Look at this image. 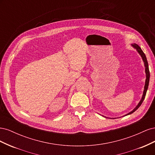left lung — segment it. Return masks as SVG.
I'll return each mask as SVG.
<instances>
[{"mask_svg":"<svg viewBox=\"0 0 155 155\" xmlns=\"http://www.w3.org/2000/svg\"><path fill=\"white\" fill-rule=\"evenodd\" d=\"M131 46H132L134 48H135L136 50H137L138 52L139 53V54H140V55H141V57H142V58L143 61L144 62L145 72V74H146V79H145V86H144V91H143V95H142L141 100L140 101V102L138 103V104L137 105V106L132 111H130V112H129L128 114H125V116H127V115H129V114H130L133 113V112H134V111L137 110L138 109V108L140 107V106L142 105L143 101L144 99H145V95H146V92H147V91L148 86H149V78H150V73H149V65H148V63H147V61L146 56H145V54L143 53V51L142 50L141 48H140L138 45L134 43V44H131ZM105 118H106V117H105ZM113 119H114V118H113Z\"/></svg>","mask_w":155,"mask_h":155,"instance_id":"obj_1","label":"left lung"}]
</instances>
